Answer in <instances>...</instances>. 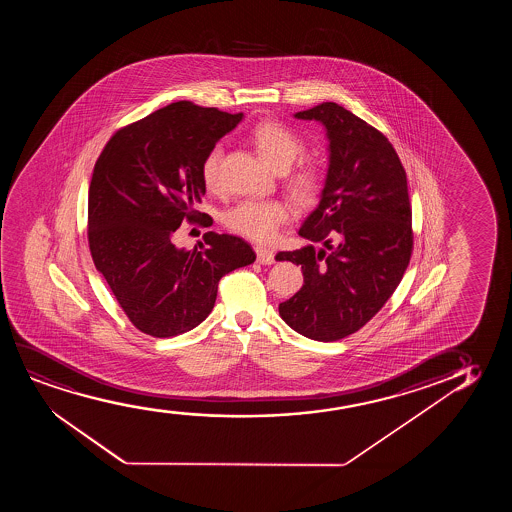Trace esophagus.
<instances>
[{"label": "esophagus", "mask_w": 512, "mask_h": 512, "mask_svg": "<svg viewBox=\"0 0 512 512\" xmlns=\"http://www.w3.org/2000/svg\"><path fill=\"white\" fill-rule=\"evenodd\" d=\"M255 252H257V260H259L260 264H274V252L273 250H269L266 246H255Z\"/></svg>", "instance_id": "34e87169"}]
</instances>
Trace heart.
<instances>
[{"instance_id":"obj_1","label":"heart","mask_w":512,"mask_h":512,"mask_svg":"<svg viewBox=\"0 0 512 512\" xmlns=\"http://www.w3.org/2000/svg\"><path fill=\"white\" fill-rule=\"evenodd\" d=\"M250 141L259 150L262 159L283 171V182L288 192L299 203H313L320 196L325 183V171L320 162L301 159L292 169L290 165L304 152V141L292 127L281 120H260L250 131ZM222 148L211 147L201 161V180L208 192L222 189ZM290 210L280 199H246L232 206L224 215V224L232 232L255 241H269L276 236L283 224H287Z\"/></svg>"}]
</instances>
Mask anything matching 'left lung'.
Instances as JSON below:
<instances>
[{"instance_id":"obj_1","label":"left lung","mask_w":512,"mask_h":512,"mask_svg":"<svg viewBox=\"0 0 512 512\" xmlns=\"http://www.w3.org/2000/svg\"><path fill=\"white\" fill-rule=\"evenodd\" d=\"M295 117L320 120L329 134L322 201L299 231L325 248L276 255L304 276L280 315L302 336L330 343L371 322L399 287L413 255V210L406 169L385 134L336 103Z\"/></svg>"}]
</instances>
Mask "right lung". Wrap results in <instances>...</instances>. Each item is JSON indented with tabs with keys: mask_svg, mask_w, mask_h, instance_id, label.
<instances>
[{
	"mask_svg": "<svg viewBox=\"0 0 512 512\" xmlns=\"http://www.w3.org/2000/svg\"><path fill=\"white\" fill-rule=\"evenodd\" d=\"M243 113L178 101L120 127L99 154L87 206L92 260L143 334L173 337L197 327L217 301L218 281L255 260L243 238L208 231L180 250L182 225L210 227L201 161Z\"/></svg>",
	"mask_w": 512,
	"mask_h": 512,
	"instance_id": "right-lung-1",
	"label": "right lung"
}]
</instances>
